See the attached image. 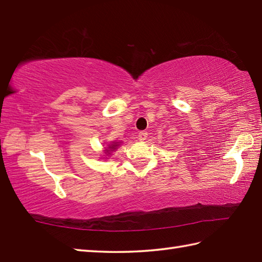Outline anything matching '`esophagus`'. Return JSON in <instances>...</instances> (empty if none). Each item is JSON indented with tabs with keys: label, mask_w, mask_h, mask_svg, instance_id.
Returning <instances> with one entry per match:
<instances>
[{
	"label": "esophagus",
	"mask_w": 262,
	"mask_h": 262,
	"mask_svg": "<svg viewBox=\"0 0 262 262\" xmlns=\"http://www.w3.org/2000/svg\"><path fill=\"white\" fill-rule=\"evenodd\" d=\"M147 138V133L146 132H141L138 133V140H140L141 142H144Z\"/></svg>",
	"instance_id": "1"
}]
</instances>
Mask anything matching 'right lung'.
<instances>
[{"label":"right lung","instance_id":"right-lung-1","mask_svg":"<svg viewBox=\"0 0 262 262\" xmlns=\"http://www.w3.org/2000/svg\"><path fill=\"white\" fill-rule=\"evenodd\" d=\"M121 143H122L121 141H114V142L109 143L108 146L104 147V151H103L104 154H105V157H109V155H111V153H113L114 151L118 149V147L120 146ZM105 159H107V158H105Z\"/></svg>","mask_w":262,"mask_h":262}]
</instances>
